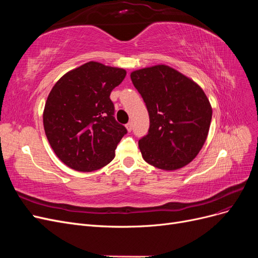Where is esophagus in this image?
<instances>
[{
	"mask_svg": "<svg viewBox=\"0 0 258 258\" xmlns=\"http://www.w3.org/2000/svg\"><path fill=\"white\" fill-rule=\"evenodd\" d=\"M126 128H127V130L130 132V131L132 130V122H128V123L126 124Z\"/></svg>",
	"mask_w": 258,
	"mask_h": 258,
	"instance_id": "34e87169",
	"label": "esophagus"
}]
</instances>
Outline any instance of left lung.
Returning <instances> with one entry per match:
<instances>
[{
	"instance_id": "obj_1",
	"label": "left lung",
	"mask_w": 258,
	"mask_h": 258,
	"mask_svg": "<svg viewBox=\"0 0 258 258\" xmlns=\"http://www.w3.org/2000/svg\"><path fill=\"white\" fill-rule=\"evenodd\" d=\"M130 77L150 116L147 135L139 140L144 160L162 170L188 165L204 146L212 119L206 93L168 66L138 70Z\"/></svg>"
}]
</instances>
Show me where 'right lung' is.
Returning a JSON list of instances; mask_svg holds the SVG:
<instances>
[{"mask_svg":"<svg viewBox=\"0 0 258 258\" xmlns=\"http://www.w3.org/2000/svg\"><path fill=\"white\" fill-rule=\"evenodd\" d=\"M126 71L87 62L68 72L46 101L43 122L58 158L76 171L90 172L106 166L127 129L116 121L110 95Z\"/></svg>","mask_w":258,"mask_h":258,"instance_id":"right-lung-1","label":"right lung"}]
</instances>
